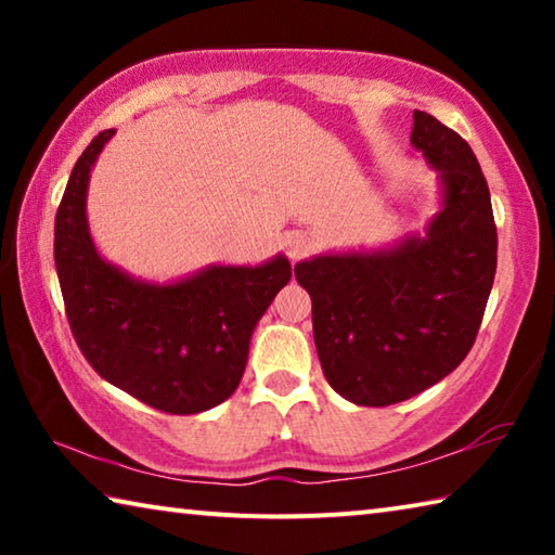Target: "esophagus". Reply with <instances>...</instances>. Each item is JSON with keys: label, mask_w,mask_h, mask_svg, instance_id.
Masks as SVG:
<instances>
[{"label": "esophagus", "mask_w": 555, "mask_h": 555, "mask_svg": "<svg viewBox=\"0 0 555 555\" xmlns=\"http://www.w3.org/2000/svg\"><path fill=\"white\" fill-rule=\"evenodd\" d=\"M308 249H311V237H306L304 232H291L286 237V251L291 261H298L300 257H306Z\"/></svg>", "instance_id": "1"}]
</instances>
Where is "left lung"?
I'll use <instances>...</instances> for the list:
<instances>
[{
	"label": "left lung",
	"mask_w": 555,
	"mask_h": 555,
	"mask_svg": "<svg viewBox=\"0 0 555 555\" xmlns=\"http://www.w3.org/2000/svg\"><path fill=\"white\" fill-rule=\"evenodd\" d=\"M411 144L443 183V210L426 237L294 269L313 300L325 379L357 406L406 401L448 377L475 345L494 284L496 224L473 149L418 109Z\"/></svg>",
	"instance_id": "1"
}]
</instances>
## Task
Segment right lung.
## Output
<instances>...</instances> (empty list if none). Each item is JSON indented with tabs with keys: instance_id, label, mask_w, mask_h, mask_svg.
Masks as SVG:
<instances>
[{
	"instance_id": "right-lung-1",
	"label": "right lung",
	"mask_w": 555,
	"mask_h": 555,
	"mask_svg": "<svg viewBox=\"0 0 555 555\" xmlns=\"http://www.w3.org/2000/svg\"><path fill=\"white\" fill-rule=\"evenodd\" d=\"M115 129L92 139L55 212L53 257L70 331L102 379L176 416L230 399L247 367L251 333L288 284L291 264L208 267L176 284L131 279L98 255L88 230L90 168Z\"/></svg>"
}]
</instances>
